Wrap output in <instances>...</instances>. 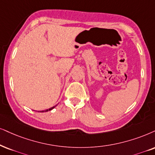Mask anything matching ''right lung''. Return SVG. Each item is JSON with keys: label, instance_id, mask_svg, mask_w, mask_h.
Wrapping results in <instances>:
<instances>
[{"label": "right lung", "instance_id": "1", "mask_svg": "<svg viewBox=\"0 0 155 155\" xmlns=\"http://www.w3.org/2000/svg\"><path fill=\"white\" fill-rule=\"evenodd\" d=\"M56 106H57V105H56V106H54V107H51V108H50V109H46V110H45V111H41V112H44V111H50V110H51V109H54V108H55V107H56Z\"/></svg>", "mask_w": 155, "mask_h": 155}]
</instances>
